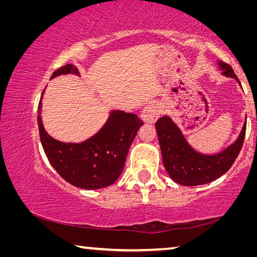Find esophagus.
Here are the masks:
<instances>
[{"mask_svg":"<svg viewBox=\"0 0 257 257\" xmlns=\"http://www.w3.org/2000/svg\"><path fill=\"white\" fill-rule=\"evenodd\" d=\"M162 113V108L159 104H150L142 111V118L145 123H154Z\"/></svg>","mask_w":257,"mask_h":257,"instance_id":"obj_1","label":"esophagus"}]
</instances>
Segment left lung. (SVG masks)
Wrapping results in <instances>:
<instances>
[{
	"label": "left lung",
	"instance_id": "8db88e82",
	"mask_svg": "<svg viewBox=\"0 0 257 257\" xmlns=\"http://www.w3.org/2000/svg\"><path fill=\"white\" fill-rule=\"evenodd\" d=\"M223 75L239 82L232 68L222 61L219 62ZM240 84V82H239ZM165 170L171 179L182 186H198L214 181L224 175L236 161L246 134V122L237 141L228 149L215 155H204L190 147L179 128L169 116L155 122Z\"/></svg>",
	"mask_w": 257,
	"mask_h": 257
}]
</instances>
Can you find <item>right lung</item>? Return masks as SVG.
I'll use <instances>...</instances> for the list:
<instances>
[{
    "label": "right lung",
    "instance_id": "add662e5",
    "mask_svg": "<svg viewBox=\"0 0 257 257\" xmlns=\"http://www.w3.org/2000/svg\"><path fill=\"white\" fill-rule=\"evenodd\" d=\"M68 73L79 75L76 67L66 64L51 78ZM42 97L37 111L38 129L43 149L55 171L78 188L99 189L114 184L123 171L130 145L144 124L143 120L134 113L114 111L104 127L84 143H61L45 132L41 116Z\"/></svg>",
    "mask_w": 257,
    "mask_h": 257
}]
</instances>
